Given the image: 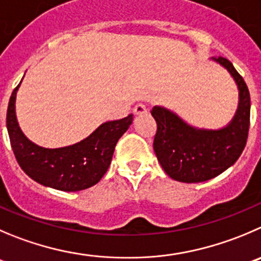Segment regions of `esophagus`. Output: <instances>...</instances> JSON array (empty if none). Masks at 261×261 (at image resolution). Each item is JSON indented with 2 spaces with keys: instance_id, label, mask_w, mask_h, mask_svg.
I'll list each match as a JSON object with an SVG mask.
<instances>
[{
  "instance_id": "1",
  "label": "esophagus",
  "mask_w": 261,
  "mask_h": 261,
  "mask_svg": "<svg viewBox=\"0 0 261 261\" xmlns=\"http://www.w3.org/2000/svg\"><path fill=\"white\" fill-rule=\"evenodd\" d=\"M146 113H147V109H146V106L143 105V103H137V105L133 108V114H135V115H142V114Z\"/></svg>"
}]
</instances>
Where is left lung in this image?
<instances>
[{"label": "left lung", "mask_w": 261, "mask_h": 261, "mask_svg": "<svg viewBox=\"0 0 261 261\" xmlns=\"http://www.w3.org/2000/svg\"><path fill=\"white\" fill-rule=\"evenodd\" d=\"M236 81L240 103L234 118L219 130L197 129L179 116L155 106L151 115L156 121L153 150L165 173L183 183L205 182L227 170L237 161L247 142L250 128V92L244 78L225 58H213Z\"/></svg>", "instance_id": "left-lung-1"}]
</instances>
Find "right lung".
<instances>
[{"instance_id":"right-lung-1","label":"right lung","mask_w":261,"mask_h":261,"mask_svg":"<svg viewBox=\"0 0 261 261\" xmlns=\"http://www.w3.org/2000/svg\"><path fill=\"white\" fill-rule=\"evenodd\" d=\"M19 86L10 97L6 125L15 158L27 175L39 185L66 192L86 190L100 182L108 172L119 138L132 124V114L101 124L89 137L73 146L43 148L31 142L19 128L15 115Z\"/></svg>"}]
</instances>
